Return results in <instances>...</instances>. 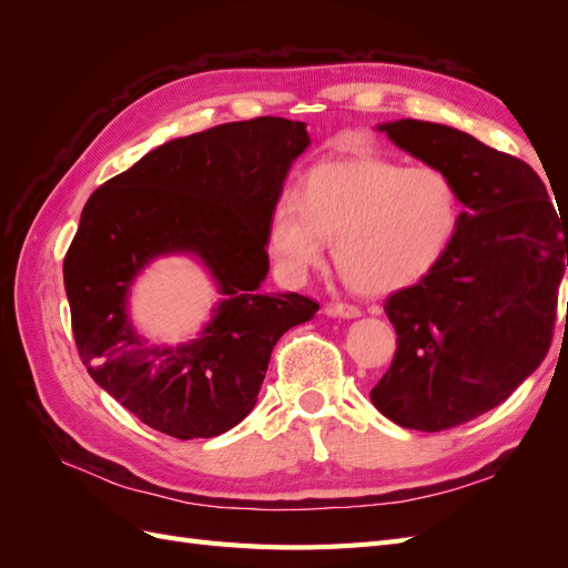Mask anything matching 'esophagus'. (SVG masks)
Instances as JSON below:
<instances>
[{"label": "esophagus", "mask_w": 568, "mask_h": 568, "mask_svg": "<svg viewBox=\"0 0 568 568\" xmlns=\"http://www.w3.org/2000/svg\"><path fill=\"white\" fill-rule=\"evenodd\" d=\"M326 315L332 317H343V320H355L363 315V311L355 305H348V303H334V305H326Z\"/></svg>", "instance_id": "esophagus-1"}]
</instances>
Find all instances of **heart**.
Masks as SVG:
<instances>
[{"mask_svg":"<svg viewBox=\"0 0 568 568\" xmlns=\"http://www.w3.org/2000/svg\"><path fill=\"white\" fill-rule=\"evenodd\" d=\"M462 220L459 186L440 168L384 156L322 161L305 170L294 196L274 203L267 251L280 277L301 284L334 239L343 280L365 296H386L445 261Z\"/></svg>","mask_w":568,"mask_h":568,"instance_id":"obj_1","label":"heart"}]
</instances>
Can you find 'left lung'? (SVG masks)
<instances>
[{
    "label": "left lung",
    "instance_id": "8db88e82",
    "mask_svg": "<svg viewBox=\"0 0 568 568\" xmlns=\"http://www.w3.org/2000/svg\"><path fill=\"white\" fill-rule=\"evenodd\" d=\"M376 130L445 170L464 199L445 261L384 303L398 351L369 393L398 426L443 432L505 403L545 359L568 265V222L536 170L467 132L412 118Z\"/></svg>",
    "mask_w": 568,
    "mask_h": 568
}]
</instances>
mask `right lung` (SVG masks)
Instances as JSON below:
<instances>
[{"mask_svg": "<svg viewBox=\"0 0 568 568\" xmlns=\"http://www.w3.org/2000/svg\"><path fill=\"white\" fill-rule=\"evenodd\" d=\"M311 146L305 123L253 118L170 140L84 203L63 261L78 353L136 419L180 440L230 432L257 403L272 348L320 305L263 294L267 220ZM194 254L221 298L192 342L149 344L129 320L135 277L163 254Z\"/></svg>", "mask_w": 568, "mask_h": 568, "instance_id": "add662e5", "label": "right lung"}]
</instances>
